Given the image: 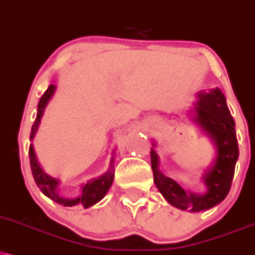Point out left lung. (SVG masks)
<instances>
[{
  "label": "left lung",
  "mask_w": 255,
  "mask_h": 255,
  "mask_svg": "<svg viewBox=\"0 0 255 255\" xmlns=\"http://www.w3.org/2000/svg\"><path fill=\"white\" fill-rule=\"evenodd\" d=\"M195 112L196 122L207 131L217 148L216 160L203 177L208 191L204 195L185 192L179 184L165 177L159 171V159L153 148L151 162L155 185L167 202L182 210L201 211L215 207L228 195L239 157V146L235 121L220 89H214L210 93H199Z\"/></svg>",
  "instance_id": "left-lung-1"
}]
</instances>
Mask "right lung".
<instances>
[{
  "mask_svg": "<svg viewBox=\"0 0 255 255\" xmlns=\"http://www.w3.org/2000/svg\"><path fill=\"white\" fill-rule=\"evenodd\" d=\"M54 85L52 84L48 87L47 90L45 91L41 98H40L38 103V114H36V119L33 124L32 130H30V140H33V137L35 135V131L38 129L40 119H41L42 114H44V109L47 104L48 100L52 97V95L54 93ZM29 161H30V170H32V174L34 177V180L38 185V188L41 190V192L45 196H47L48 198H51L52 201L57 202L64 207H72V205H82L84 208H89L91 205L96 204L97 202H100L107 192L110 186H112L113 180H114V160L110 161V167L108 172H106L103 176L95 178V179L90 180L88 184H85L82 189V195L78 198L73 199H67L61 197L58 195L57 192V185L58 180L54 179L46 174L42 168L40 167L38 160H36L34 149H33L32 143L29 146Z\"/></svg>",
  "mask_w": 255,
  "mask_h": 255,
  "instance_id": "add662e5",
  "label": "right lung"
}]
</instances>
